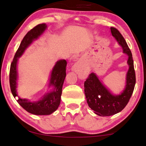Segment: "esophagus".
I'll use <instances>...</instances> for the list:
<instances>
[{
	"label": "esophagus",
	"mask_w": 146,
	"mask_h": 146,
	"mask_svg": "<svg viewBox=\"0 0 146 146\" xmlns=\"http://www.w3.org/2000/svg\"><path fill=\"white\" fill-rule=\"evenodd\" d=\"M80 66H81L80 63L79 62H78L74 64V65L72 66V70L74 71V72H78L79 70H80Z\"/></svg>",
	"instance_id": "34e87169"
}]
</instances>
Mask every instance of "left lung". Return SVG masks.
Instances as JSON below:
<instances>
[{"mask_svg":"<svg viewBox=\"0 0 146 146\" xmlns=\"http://www.w3.org/2000/svg\"><path fill=\"white\" fill-rule=\"evenodd\" d=\"M111 34L121 46L123 52L128 56L129 69L126 75V85L119 94H113L100 81L95 73H91L84 82L86 102L92 110L99 116H111L121 111L127 105L135 84V73L132 54L124 37L116 28L111 27Z\"/></svg>","mask_w":146,"mask_h":146,"instance_id":"left-lung-1","label":"left lung"}]
</instances>
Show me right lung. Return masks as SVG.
Masks as SVG:
<instances>
[{
	"label": "right lung",
	"instance_id": "add662e5",
	"mask_svg": "<svg viewBox=\"0 0 146 146\" xmlns=\"http://www.w3.org/2000/svg\"><path fill=\"white\" fill-rule=\"evenodd\" d=\"M47 29L45 23L37 25L26 34L21 43L15 55L12 63L11 64L9 82L11 90L15 98L17 97V101L27 112L36 115H48L56 111L59 107L61 101L64 80L66 76V65L65 60L58 61L53 68L51 72L50 83L48 87H53L52 90L45 93L40 100L37 101H30L27 98H21L18 96L17 92V62L19 58L22 56L25 50L27 49L33 41L39 38Z\"/></svg>",
	"mask_w": 146,
	"mask_h": 146
}]
</instances>
